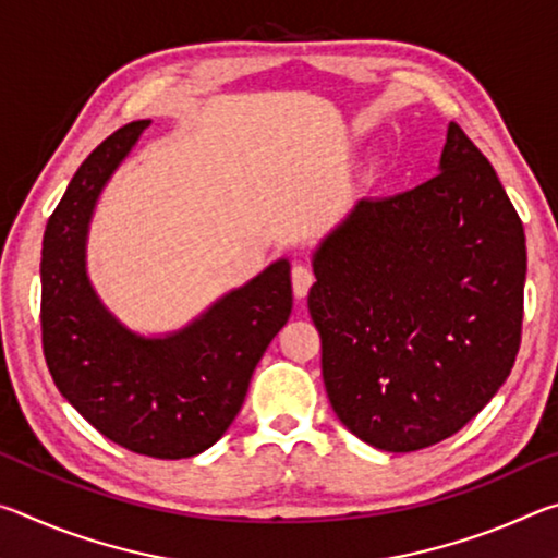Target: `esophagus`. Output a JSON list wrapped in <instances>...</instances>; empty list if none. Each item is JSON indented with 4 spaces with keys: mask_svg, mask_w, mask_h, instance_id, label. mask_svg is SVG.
<instances>
[{
    "mask_svg": "<svg viewBox=\"0 0 558 558\" xmlns=\"http://www.w3.org/2000/svg\"><path fill=\"white\" fill-rule=\"evenodd\" d=\"M315 282V272L310 270L307 266H302V263H298V266H292V292H295V298H305L310 288H313Z\"/></svg>",
    "mask_w": 558,
    "mask_h": 558,
    "instance_id": "obj_1",
    "label": "esophagus"
}]
</instances>
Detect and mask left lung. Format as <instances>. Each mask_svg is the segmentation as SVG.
<instances>
[{"instance_id":"8db88e82","label":"left lung","mask_w":558,"mask_h":558,"mask_svg":"<svg viewBox=\"0 0 558 558\" xmlns=\"http://www.w3.org/2000/svg\"><path fill=\"white\" fill-rule=\"evenodd\" d=\"M307 307L337 418L413 452L485 409L522 342L526 245L493 165L450 122L440 172L362 199L319 243Z\"/></svg>"}]
</instances>
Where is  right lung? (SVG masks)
I'll return each mask as SVG.
<instances>
[{"label":"right lung","instance_id":"obj_1","mask_svg":"<svg viewBox=\"0 0 558 558\" xmlns=\"http://www.w3.org/2000/svg\"><path fill=\"white\" fill-rule=\"evenodd\" d=\"M149 120L112 132L73 174L41 248V342L56 389L108 440L140 456H199L239 415L251 376L292 310L280 258L165 337L128 329L86 270L93 209Z\"/></svg>","mask_w":558,"mask_h":558}]
</instances>
